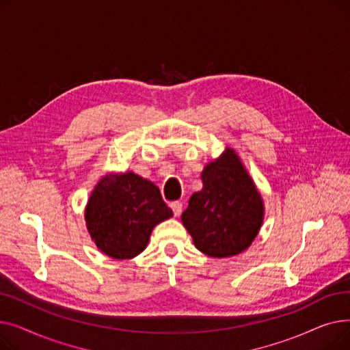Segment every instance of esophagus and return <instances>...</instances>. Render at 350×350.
I'll use <instances>...</instances> for the list:
<instances>
[{"label":"esophagus","instance_id":"esophagus-1","mask_svg":"<svg viewBox=\"0 0 350 350\" xmlns=\"http://www.w3.org/2000/svg\"><path fill=\"white\" fill-rule=\"evenodd\" d=\"M172 210H173L174 215L178 217V215L181 214V211H183V204H181V203H173V204H172Z\"/></svg>","mask_w":350,"mask_h":350}]
</instances>
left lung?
I'll return each instance as SVG.
<instances>
[{
  "label": "left lung",
  "instance_id": "1",
  "mask_svg": "<svg viewBox=\"0 0 350 350\" xmlns=\"http://www.w3.org/2000/svg\"><path fill=\"white\" fill-rule=\"evenodd\" d=\"M203 189L190 197L183 226L198 251L227 258L245 251L264 221V200L240 156L226 147L201 173Z\"/></svg>",
  "mask_w": 350,
  "mask_h": 350
}]
</instances>
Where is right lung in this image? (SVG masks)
Listing matches in <instances>:
<instances>
[{
    "instance_id": "add662e5",
    "label": "right lung",
    "mask_w": 350,
    "mask_h": 350,
    "mask_svg": "<svg viewBox=\"0 0 350 350\" xmlns=\"http://www.w3.org/2000/svg\"><path fill=\"white\" fill-rule=\"evenodd\" d=\"M173 217L159 187L133 172L109 173L92 190L85 221L92 241L113 260H131L149 243L153 228Z\"/></svg>"
}]
</instances>
